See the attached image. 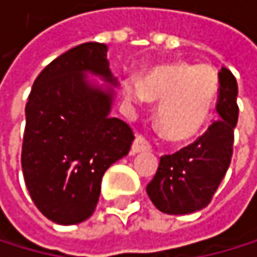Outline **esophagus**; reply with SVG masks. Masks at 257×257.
<instances>
[{"label": "esophagus", "instance_id": "esophagus-1", "mask_svg": "<svg viewBox=\"0 0 257 257\" xmlns=\"http://www.w3.org/2000/svg\"><path fill=\"white\" fill-rule=\"evenodd\" d=\"M151 149V144L148 143V140H144L143 137H137L135 141H133L132 144V154L135 155V154H140V152H146V151H149Z\"/></svg>", "mask_w": 257, "mask_h": 257}]
</instances>
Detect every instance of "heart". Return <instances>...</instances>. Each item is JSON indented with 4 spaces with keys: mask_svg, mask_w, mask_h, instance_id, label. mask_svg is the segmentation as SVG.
Instances as JSON below:
<instances>
[{
    "mask_svg": "<svg viewBox=\"0 0 257 257\" xmlns=\"http://www.w3.org/2000/svg\"><path fill=\"white\" fill-rule=\"evenodd\" d=\"M124 92L128 100L160 102L157 120L166 138L191 140L206 128L220 92L213 67L185 62L162 64L148 70L141 81L127 78Z\"/></svg>",
    "mask_w": 257,
    "mask_h": 257,
    "instance_id": "heart-1",
    "label": "heart"
}]
</instances>
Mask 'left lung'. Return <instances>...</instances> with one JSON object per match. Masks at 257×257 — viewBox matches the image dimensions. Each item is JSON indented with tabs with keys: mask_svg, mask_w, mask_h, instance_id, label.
<instances>
[{
	"mask_svg": "<svg viewBox=\"0 0 257 257\" xmlns=\"http://www.w3.org/2000/svg\"><path fill=\"white\" fill-rule=\"evenodd\" d=\"M218 120L201 138L173 155H163L154 179L146 187L154 206L168 215H187L212 201L231 165L237 125V81L226 67L218 72Z\"/></svg>",
	"mask_w": 257,
	"mask_h": 257,
	"instance_id": "left-lung-1",
	"label": "left lung"
}]
</instances>
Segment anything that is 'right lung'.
<instances>
[{
    "instance_id": "add662e5",
    "label": "right lung",
    "mask_w": 257,
    "mask_h": 257,
    "mask_svg": "<svg viewBox=\"0 0 257 257\" xmlns=\"http://www.w3.org/2000/svg\"><path fill=\"white\" fill-rule=\"evenodd\" d=\"M106 51L105 44L86 42L51 61L25 108V184L36 207L58 224L91 217L105 171L128 154L135 140L125 122L111 116L119 83ZM87 74L108 86L89 82Z\"/></svg>"
}]
</instances>
